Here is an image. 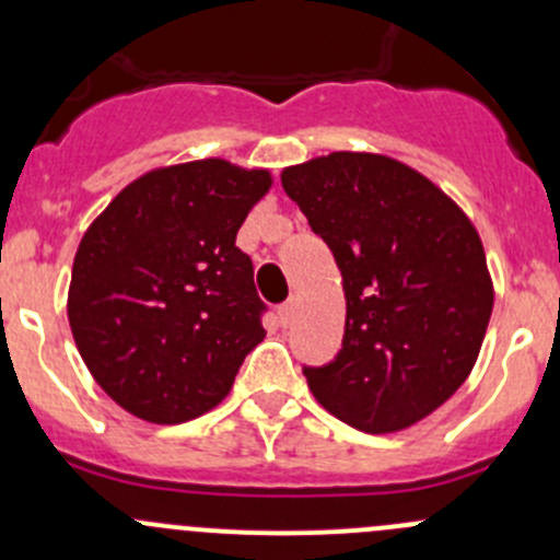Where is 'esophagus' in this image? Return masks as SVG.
<instances>
[{"label":"esophagus","mask_w":560,"mask_h":560,"mask_svg":"<svg viewBox=\"0 0 560 560\" xmlns=\"http://www.w3.org/2000/svg\"><path fill=\"white\" fill-rule=\"evenodd\" d=\"M279 319H281V325H284V327H290L292 322H295V301L281 303V306H279Z\"/></svg>","instance_id":"1"}]
</instances>
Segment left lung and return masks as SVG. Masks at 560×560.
Masks as SVG:
<instances>
[{"mask_svg": "<svg viewBox=\"0 0 560 560\" xmlns=\"http://www.w3.org/2000/svg\"><path fill=\"white\" fill-rule=\"evenodd\" d=\"M281 186L336 257L347 295L341 352L303 369L314 398L365 433L436 411L477 363L490 312L485 248L466 213L404 162L316 156Z\"/></svg>", "mask_w": 560, "mask_h": 560, "instance_id": "8db88e82", "label": "left lung"}]
</instances>
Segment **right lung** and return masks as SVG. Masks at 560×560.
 <instances>
[{
	"label": "right lung",
	"instance_id": "right-lung-1",
	"mask_svg": "<svg viewBox=\"0 0 560 560\" xmlns=\"http://www.w3.org/2000/svg\"><path fill=\"white\" fill-rule=\"evenodd\" d=\"M268 189V171L186 162L140 175L86 230L67 316L86 369L129 415H206L265 338L268 306L235 235Z\"/></svg>",
	"mask_w": 560,
	"mask_h": 560
}]
</instances>
